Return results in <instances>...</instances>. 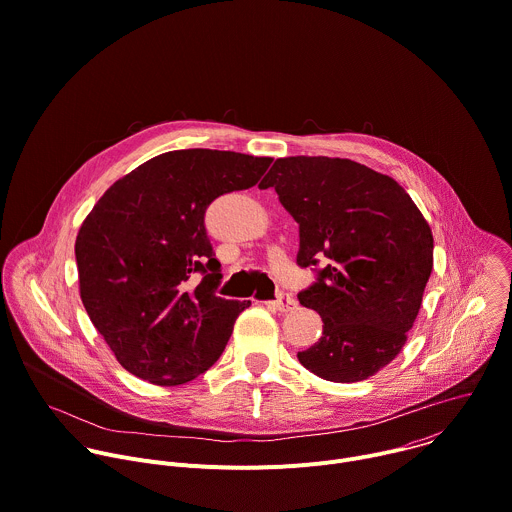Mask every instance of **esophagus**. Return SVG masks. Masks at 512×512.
Returning a JSON list of instances; mask_svg holds the SVG:
<instances>
[{
  "mask_svg": "<svg viewBox=\"0 0 512 512\" xmlns=\"http://www.w3.org/2000/svg\"><path fill=\"white\" fill-rule=\"evenodd\" d=\"M271 305H273V309H277L281 313H287V311L297 307V301L291 295H287V293H279V297Z\"/></svg>",
  "mask_w": 512,
  "mask_h": 512,
  "instance_id": "obj_1",
  "label": "esophagus"
}]
</instances>
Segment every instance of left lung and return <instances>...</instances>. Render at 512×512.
I'll list each match as a JSON object with an SVG mask.
<instances>
[{
    "label": "left lung",
    "mask_w": 512,
    "mask_h": 512,
    "mask_svg": "<svg viewBox=\"0 0 512 512\" xmlns=\"http://www.w3.org/2000/svg\"><path fill=\"white\" fill-rule=\"evenodd\" d=\"M275 187L299 223L301 267L325 261L299 303L321 315L319 342L299 364L327 382H362L404 348L434 267L432 229L388 175L350 158H277Z\"/></svg>",
    "instance_id": "left-lung-1"
}]
</instances>
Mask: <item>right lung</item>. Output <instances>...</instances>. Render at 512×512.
<instances>
[{
	"mask_svg": "<svg viewBox=\"0 0 512 512\" xmlns=\"http://www.w3.org/2000/svg\"><path fill=\"white\" fill-rule=\"evenodd\" d=\"M269 156L189 148L158 154L118 179L76 237L80 297L118 364L154 386H181L223 354L251 301L213 293L221 281L205 211L251 189ZM201 272V284L188 281Z\"/></svg>",
	"mask_w": 512,
	"mask_h": 512,
	"instance_id": "add662e5",
	"label": "right lung"
}]
</instances>
